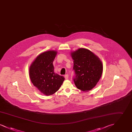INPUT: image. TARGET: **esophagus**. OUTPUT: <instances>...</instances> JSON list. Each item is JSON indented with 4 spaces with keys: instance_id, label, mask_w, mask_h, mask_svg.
<instances>
[{
    "instance_id": "34e87169",
    "label": "esophagus",
    "mask_w": 132,
    "mask_h": 132,
    "mask_svg": "<svg viewBox=\"0 0 132 132\" xmlns=\"http://www.w3.org/2000/svg\"><path fill=\"white\" fill-rule=\"evenodd\" d=\"M64 77H65V79H68V78H69V75L68 74H66V75L64 76Z\"/></svg>"
}]
</instances>
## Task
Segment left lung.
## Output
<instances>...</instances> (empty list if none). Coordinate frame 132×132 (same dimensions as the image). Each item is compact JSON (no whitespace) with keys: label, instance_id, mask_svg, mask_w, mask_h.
<instances>
[{"label":"left lung","instance_id":"left-lung-1","mask_svg":"<svg viewBox=\"0 0 132 132\" xmlns=\"http://www.w3.org/2000/svg\"><path fill=\"white\" fill-rule=\"evenodd\" d=\"M74 60L73 79L76 87L82 91H88L96 86L103 71L100 58L90 50L79 48L71 53Z\"/></svg>","mask_w":132,"mask_h":132}]
</instances>
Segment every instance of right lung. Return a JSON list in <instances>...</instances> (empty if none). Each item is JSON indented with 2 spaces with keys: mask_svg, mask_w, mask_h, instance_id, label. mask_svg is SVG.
Returning <instances> with one entry per match:
<instances>
[{
  "mask_svg": "<svg viewBox=\"0 0 132 132\" xmlns=\"http://www.w3.org/2000/svg\"><path fill=\"white\" fill-rule=\"evenodd\" d=\"M57 51L50 50L39 54L31 63L29 75L34 86L43 94H54L60 88L65 78L54 72L53 62Z\"/></svg>",
  "mask_w": 132,
  "mask_h": 132,
  "instance_id": "right-lung-1",
  "label": "right lung"
}]
</instances>
